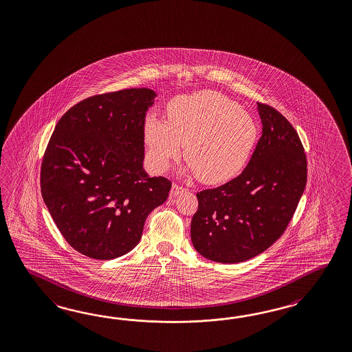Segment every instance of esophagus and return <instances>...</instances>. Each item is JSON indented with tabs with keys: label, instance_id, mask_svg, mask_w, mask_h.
Returning <instances> with one entry per match:
<instances>
[{
	"label": "esophagus",
	"instance_id": "34e87169",
	"mask_svg": "<svg viewBox=\"0 0 352 352\" xmlns=\"http://www.w3.org/2000/svg\"><path fill=\"white\" fill-rule=\"evenodd\" d=\"M186 188H182L180 185H177V184H172L171 188V197H177V195H180L181 192H184Z\"/></svg>",
	"mask_w": 352,
	"mask_h": 352
}]
</instances>
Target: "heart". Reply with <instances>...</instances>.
Listing matches in <instances>:
<instances>
[{"label": "heart", "mask_w": 352, "mask_h": 352, "mask_svg": "<svg viewBox=\"0 0 352 352\" xmlns=\"http://www.w3.org/2000/svg\"><path fill=\"white\" fill-rule=\"evenodd\" d=\"M258 137L254 116L214 91L172 100L168 122L155 115L144 124V143L155 171L164 172L185 144L188 171L205 184H221L245 168Z\"/></svg>", "instance_id": "heart-1"}]
</instances>
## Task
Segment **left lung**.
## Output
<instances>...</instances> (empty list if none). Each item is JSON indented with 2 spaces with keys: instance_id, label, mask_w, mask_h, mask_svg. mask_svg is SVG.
Segmentation results:
<instances>
[{
  "instance_id": "left-lung-1",
  "label": "left lung",
  "mask_w": 352,
  "mask_h": 352,
  "mask_svg": "<svg viewBox=\"0 0 352 352\" xmlns=\"http://www.w3.org/2000/svg\"><path fill=\"white\" fill-rule=\"evenodd\" d=\"M262 135L243 172L197 192L191 242L205 258L237 263L266 251L284 233L307 185V157L293 125L258 102Z\"/></svg>"
}]
</instances>
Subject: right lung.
<instances>
[{
  "label": "right lung",
  "mask_w": 352,
  "mask_h": 352,
  "mask_svg": "<svg viewBox=\"0 0 352 352\" xmlns=\"http://www.w3.org/2000/svg\"><path fill=\"white\" fill-rule=\"evenodd\" d=\"M151 89L85 98L58 122L43 157V200L67 242L95 260H113L140 243L144 221L171 190L143 168Z\"/></svg>",
  "instance_id": "right-lung-1"
}]
</instances>
